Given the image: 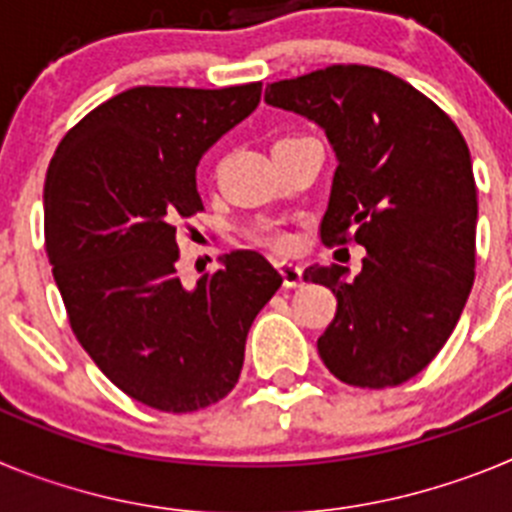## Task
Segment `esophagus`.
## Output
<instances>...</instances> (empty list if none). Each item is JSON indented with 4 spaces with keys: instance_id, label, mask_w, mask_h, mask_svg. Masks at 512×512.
<instances>
[{
    "instance_id": "1",
    "label": "esophagus",
    "mask_w": 512,
    "mask_h": 512,
    "mask_svg": "<svg viewBox=\"0 0 512 512\" xmlns=\"http://www.w3.org/2000/svg\"><path fill=\"white\" fill-rule=\"evenodd\" d=\"M277 269L284 279V287H300L302 284V266L300 264H292V261H279Z\"/></svg>"
}]
</instances>
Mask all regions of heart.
Listing matches in <instances>:
<instances>
[{
    "label": "heart",
    "instance_id": "obj_1",
    "mask_svg": "<svg viewBox=\"0 0 512 512\" xmlns=\"http://www.w3.org/2000/svg\"><path fill=\"white\" fill-rule=\"evenodd\" d=\"M251 238L261 246H269L274 251H289V248L295 246V235L289 233L284 225L274 223V220H264V223L253 225Z\"/></svg>",
    "mask_w": 512,
    "mask_h": 512
}]
</instances>
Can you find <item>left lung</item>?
<instances>
[{
	"mask_svg": "<svg viewBox=\"0 0 512 512\" xmlns=\"http://www.w3.org/2000/svg\"><path fill=\"white\" fill-rule=\"evenodd\" d=\"M266 102L318 122L338 156L320 241L366 248L354 282L338 264L302 274L338 300L318 338L320 359L351 387L408 382L449 341L474 284L477 184L467 140L408 81L359 63L274 81Z\"/></svg>",
	"mask_w": 512,
	"mask_h": 512,
	"instance_id": "obj_1",
	"label": "left lung"
}]
</instances>
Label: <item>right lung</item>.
Here are the masks:
<instances>
[{"label": "right lung", "mask_w": 512, "mask_h": 512, "mask_svg": "<svg viewBox=\"0 0 512 512\" xmlns=\"http://www.w3.org/2000/svg\"><path fill=\"white\" fill-rule=\"evenodd\" d=\"M261 81L133 87L81 117L45 176V253L71 330L115 387L194 413L241 377L253 318L282 287L259 251H233L184 287L176 225L202 212V153L251 115Z\"/></svg>", "instance_id": "add662e5"}]
</instances>
